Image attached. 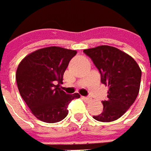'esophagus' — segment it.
<instances>
[{
  "mask_svg": "<svg viewBox=\"0 0 151 151\" xmlns=\"http://www.w3.org/2000/svg\"><path fill=\"white\" fill-rule=\"evenodd\" d=\"M82 99H83V100H84L85 102H91V100H92V99H91L90 97H82Z\"/></svg>",
  "mask_w": 151,
  "mask_h": 151,
  "instance_id": "esophagus-1",
  "label": "esophagus"
}]
</instances>
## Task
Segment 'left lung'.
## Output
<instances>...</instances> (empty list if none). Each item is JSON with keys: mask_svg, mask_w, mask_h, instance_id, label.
<instances>
[{"mask_svg": "<svg viewBox=\"0 0 151 151\" xmlns=\"http://www.w3.org/2000/svg\"><path fill=\"white\" fill-rule=\"evenodd\" d=\"M101 73V81L108 86L104 110L93 118L112 122L120 118L133 104L139 92L141 70L135 59L114 47L99 46L83 50Z\"/></svg>", "mask_w": 151, "mask_h": 151, "instance_id": "obj_1", "label": "left lung"}]
</instances>
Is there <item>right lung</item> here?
Listing matches in <instances>:
<instances>
[{
	"label": "right lung",
	"mask_w": 151,
	"mask_h": 151,
	"mask_svg": "<svg viewBox=\"0 0 151 151\" xmlns=\"http://www.w3.org/2000/svg\"><path fill=\"white\" fill-rule=\"evenodd\" d=\"M76 50L48 47L24 57L16 70L19 93L38 120L57 123L68 116V104L79 93L66 94L61 90L63 74Z\"/></svg>",
	"instance_id": "1"
}]
</instances>
